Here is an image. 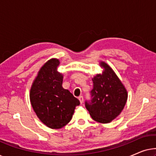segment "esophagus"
<instances>
[{
	"instance_id": "esophagus-1",
	"label": "esophagus",
	"mask_w": 156,
	"mask_h": 156,
	"mask_svg": "<svg viewBox=\"0 0 156 156\" xmlns=\"http://www.w3.org/2000/svg\"><path fill=\"white\" fill-rule=\"evenodd\" d=\"M78 99H79V100H80V103L82 104L83 101H84V97H83L82 96H80V97H78Z\"/></svg>"
}]
</instances>
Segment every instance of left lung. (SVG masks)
Wrapping results in <instances>:
<instances>
[{
  "instance_id": "obj_1",
  "label": "left lung",
  "mask_w": 156,
  "mask_h": 156,
  "mask_svg": "<svg viewBox=\"0 0 156 156\" xmlns=\"http://www.w3.org/2000/svg\"><path fill=\"white\" fill-rule=\"evenodd\" d=\"M103 73L92 79L91 100L85 101V106L91 118L97 122L109 123L118 116L127 101V91L113 69L101 62Z\"/></svg>"
}]
</instances>
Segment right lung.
I'll use <instances>...</instances> for the list:
<instances>
[{
  "label": "right lung",
  "mask_w": 156,
  "mask_h": 156,
  "mask_svg": "<svg viewBox=\"0 0 156 156\" xmlns=\"http://www.w3.org/2000/svg\"><path fill=\"white\" fill-rule=\"evenodd\" d=\"M59 62L52 59L38 72L30 89L31 105L38 118L51 129H60L72 118L80 102L62 87V74L57 72Z\"/></svg>",
  "instance_id": "1"
}]
</instances>
